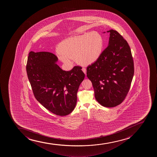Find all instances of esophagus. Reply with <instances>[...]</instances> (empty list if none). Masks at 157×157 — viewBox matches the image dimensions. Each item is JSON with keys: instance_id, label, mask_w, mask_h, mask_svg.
<instances>
[{"instance_id": "1", "label": "esophagus", "mask_w": 157, "mask_h": 157, "mask_svg": "<svg viewBox=\"0 0 157 157\" xmlns=\"http://www.w3.org/2000/svg\"><path fill=\"white\" fill-rule=\"evenodd\" d=\"M82 71L83 72V73H84L85 74H86V68H82Z\"/></svg>"}]
</instances>
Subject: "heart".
Masks as SVG:
<instances>
[{
    "instance_id": "b5f03b06",
    "label": "heart",
    "mask_w": 157,
    "mask_h": 157,
    "mask_svg": "<svg viewBox=\"0 0 157 157\" xmlns=\"http://www.w3.org/2000/svg\"><path fill=\"white\" fill-rule=\"evenodd\" d=\"M104 41L97 31L84 33L63 40L57 51L59 59L65 64H72V59L82 65L92 64L101 55Z\"/></svg>"
}]
</instances>
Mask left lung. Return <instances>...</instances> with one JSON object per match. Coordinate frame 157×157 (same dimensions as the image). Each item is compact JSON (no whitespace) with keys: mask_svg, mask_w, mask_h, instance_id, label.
Listing matches in <instances>:
<instances>
[{"mask_svg":"<svg viewBox=\"0 0 157 157\" xmlns=\"http://www.w3.org/2000/svg\"><path fill=\"white\" fill-rule=\"evenodd\" d=\"M107 32L110 33L108 46L98 60L87 67L86 76L92 83L97 101L112 108L121 104L127 96L134 75V64L127 41L116 30Z\"/></svg>","mask_w":157,"mask_h":157,"instance_id":"1","label":"left lung"}]
</instances>
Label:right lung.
Returning a JSON list of instances; mask_svg holds the SVG:
<instances>
[{"label": "right lung", "mask_w": 157, "mask_h": 157, "mask_svg": "<svg viewBox=\"0 0 157 157\" xmlns=\"http://www.w3.org/2000/svg\"><path fill=\"white\" fill-rule=\"evenodd\" d=\"M58 60L48 52H30L26 71L36 99L49 111L62 117L74 109L85 75L80 66L63 71L57 65Z\"/></svg>", "instance_id": "obj_1"}]
</instances>
